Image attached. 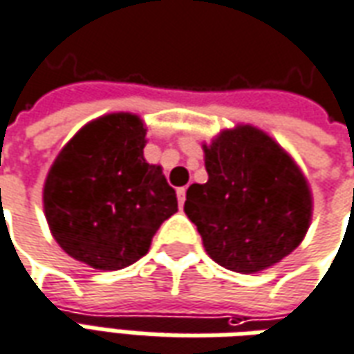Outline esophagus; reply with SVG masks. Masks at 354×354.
Listing matches in <instances>:
<instances>
[{
  "instance_id": "1",
  "label": "esophagus",
  "mask_w": 354,
  "mask_h": 354,
  "mask_svg": "<svg viewBox=\"0 0 354 354\" xmlns=\"http://www.w3.org/2000/svg\"><path fill=\"white\" fill-rule=\"evenodd\" d=\"M178 205L180 207H184V201H185V187H178Z\"/></svg>"
}]
</instances>
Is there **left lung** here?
Wrapping results in <instances>:
<instances>
[{
    "label": "left lung",
    "mask_w": 354,
    "mask_h": 354,
    "mask_svg": "<svg viewBox=\"0 0 354 354\" xmlns=\"http://www.w3.org/2000/svg\"><path fill=\"white\" fill-rule=\"evenodd\" d=\"M209 180L192 184L184 211L214 263L254 274L286 259L313 220V194L297 162L251 124L203 143Z\"/></svg>",
    "instance_id": "obj_1"
}]
</instances>
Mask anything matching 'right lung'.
Here are the masks:
<instances>
[{
  "instance_id": "obj_1",
  "label": "right lung",
  "mask_w": 354,
  "mask_h": 354,
  "mask_svg": "<svg viewBox=\"0 0 354 354\" xmlns=\"http://www.w3.org/2000/svg\"><path fill=\"white\" fill-rule=\"evenodd\" d=\"M145 134L138 115H103L68 140L46 178L51 236L68 257L95 270L140 261L160 224L178 211L162 169L143 159Z\"/></svg>"
}]
</instances>
